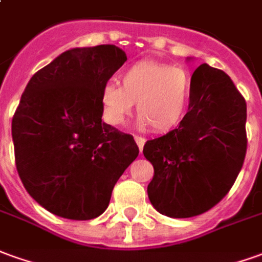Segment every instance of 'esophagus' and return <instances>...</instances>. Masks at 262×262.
<instances>
[{
  "label": "esophagus",
  "instance_id": "1",
  "mask_svg": "<svg viewBox=\"0 0 262 262\" xmlns=\"http://www.w3.org/2000/svg\"><path fill=\"white\" fill-rule=\"evenodd\" d=\"M134 140L137 142V145H138V148H140V152H141L142 148H144V144H145V138L141 137V135H135Z\"/></svg>",
  "mask_w": 262,
  "mask_h": 262
}]
</instances>
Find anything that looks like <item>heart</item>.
Masks as SVG:
<instances>
[{
	"instance_id": "b5f03b06",
	"label": "heart",
	"mask_w": 262,
	"mask_h": 262,
	"mask_svg": "<svg viewBox=\"0 0 262 262\" xmlns=\"http://www.w3.org/2000/svg\"><path fill=\"white\" fill-rule=\"evenodd\" d=\"M191 77L180 67L142 59L121 74V86L108 82L101 93L102 115L107 124L121 125L133 104L142 124L155 133L178 127L188 110Z\"/></svg>"
}]
</instances>
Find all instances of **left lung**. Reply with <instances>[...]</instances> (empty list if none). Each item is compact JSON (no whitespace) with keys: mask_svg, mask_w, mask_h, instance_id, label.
Here are the masks:
<instances>
[{"mask_svg":"<svg viewBox=\"0 0 262 262\" xmlns=\"http://www.w3.org/2000/svg\"><path fill=\"white\" fill-rule=\"evenodd\" d=\"M191 82L181 124L142 149L154 167L149 201L171 218L195 217L217 205L235 183L247 152V104L230 77L201 64Z\"/></svg>","mask_w":262,"mask_h":262,"instance_id":"obj_1","label":"left lung"}]
</instances>
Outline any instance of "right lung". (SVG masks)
<instances>
[{"mask_svg":"<svg viewBox=\"0 0 262 262\" xmlns=\"http://www.w3.org/2000/svg\"><path fill=\"white\" fill-rule=\"evenodd\" d=\"M127 55L115 45L73 48L32 75L12 117L18 176L41 207L85 221L107 210L138 157L134 137L102 122L101 93Z\"/></svg>","mask_w":262,"mask_h":262,"instance_id":"add662e5","label":"right lung"}]
</instances>
